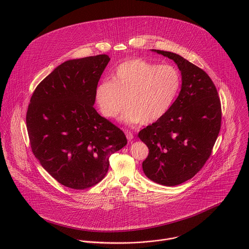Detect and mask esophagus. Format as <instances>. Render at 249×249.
I'll return each instance as SVG.
<instances>
[{
  "instance_id": "esophagus-1",
  "label": "esophagus",
  "mask_w": 249,
  "mask_h": 249,
  "mask_svg": "<svg viewBox=\"0 0 249 249\" xmlns=\"http://www.w3.org/2000/svg\"><path fill=\"white\" fill-rule=\"evenodd\" d=\"M125 134H126V137H127V139L129 140V141H132L133 139H134V135H133V133H131L130 131H125Z\"/></svg>"
}]
</instances>
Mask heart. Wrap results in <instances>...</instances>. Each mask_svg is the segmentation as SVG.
I'll return each instance as SVG.
<instances>
[{
  "label": "heart",
  "mask_w": 249,
  "mask_h": 249,
  "mask_svg": "<svg viewBox=\"0 0 249 249\" xmlns=\"http://www.w3.org/2000/svg\"><path fill=\"white\" fill-rule=\"evenodd\" d=\"M181 85L180 72L175 67L135 58L119 64L111 80L96 86L95 101L107 118H115L126 102L125 122L151 124L171 109Z\"/></svg>",
  "instance_id": "heart-1"
}]
</instances>
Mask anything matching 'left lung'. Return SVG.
Masks as SVG:
<instances>
[{"mask_svg":"<svg viewBox=\"0 0 249 249\" xmlns=\"http://www.w3.org/2000/svg\"><path fill=\"white\" fill-rule=\"evenodd\" d=\"M152 51L175 61L182 85L167 114L139 133L149 149L142 170L152 181L176 186L192 178L210 158L221 127V104L205 71L178 54Z\"/></svg>","mask_w":249,"mask_h":249,"instance_id":"left-lung-1","label":"left lung"}]
</instances>
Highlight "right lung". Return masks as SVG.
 <instances>
[{"instance_id": "add662e5", "label": "right lung", "mask_w": 249, "mask_h": 249, "mask_svg": "<svg viewBox=\"0 0 249 249\" xmlns=\"http://www.w3.org/2000/svg\"><path fill=\"white\" fill-rule=\"evenodd\" d=\"M110 58L69 60L35 89L26 114L32 151L62 185L82 190L107 175L109 157L127 144L125 134L93 107L95 89Z\"/></svg>"}]
</instances>
